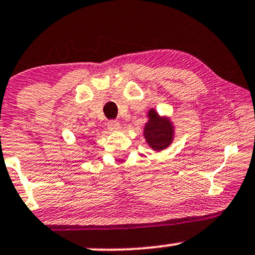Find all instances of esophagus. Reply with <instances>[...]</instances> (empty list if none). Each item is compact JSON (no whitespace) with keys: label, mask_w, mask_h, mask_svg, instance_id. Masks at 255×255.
I'll return each instance as SVG.
<instances>
[{"label":"esophagus","mask_w":255,"mask_h":255,"mask_svg":"<svg viewBox=\"0 0 255 255\" xmlns=\"http://www.w3.org/2000/svg\"><path fill=\"white\" fill-rule=\"evenodd\" d=\"M108 128L110 130H117L120 128L119 121H116V120H110V121L108 122Z\"/></svg>","instance_id":"34e87169"}]
</instances>
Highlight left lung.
<instances>
[{
	"mask_svg": "<svg viewBox=\"0 0 255 255\" xmlns=\"http://www.w3.org/2000/svg\"><path fill=\"white\" fill-rule=\"evenodd\" d=\"M149 122L144 128V135L147 144L155 151L166 149L173 139L172 123L169 120L161 119L155 110L149 111Z\"/></svg>",
	"mask_w": 255,
	"mask_h": 255,
	"instance_id": "1",
	"label": "left lung"
}]
</instances>
